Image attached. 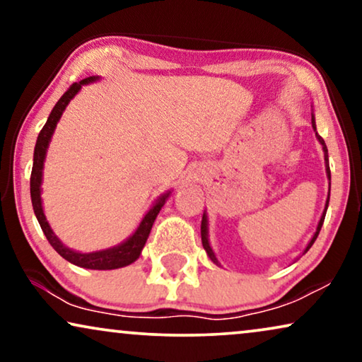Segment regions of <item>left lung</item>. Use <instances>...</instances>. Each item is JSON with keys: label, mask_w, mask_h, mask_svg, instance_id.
<instances>
[{"label": "left lung", "mask_w": 362, "mask_h": 362, "mask_svg": "<svg viewBox=\"0 0 362 362\" xmlns=\"http://www.w3.org/2000/svg\"><path fill=\"white\" fill-rule=\"evenodd\" d=\"M311 125H313V130L316 132L315 117H311ZM316 138H318V141L321 143V146H323V151H325V163H326V175H328V180H329V189H331V171H329V165H328V148H326V143H325L323 138H321V136L318 135V132H316ZM328 204H329V194H328V199H326V206H325L323 216H321V219H320V222H318V227H316L315 235L311 237L310 244L306 245V249H305L303 254H306V252L310 250V247L313 245V242L316 240V237H318L320 230H321V226H323V222H325V216H326V209H328ZM201 240H202V247H204V250L207 252V255H209V259H211L212 262H214L216 265H219V262H217L216 255H214V252H212L211 245H209V229H207V216H206V212H204V214H202V221H201Z\"/></svg>", "instance_id": "8db88e82"}]
</instances>
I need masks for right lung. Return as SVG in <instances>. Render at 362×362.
<instances>
[{
	"mask_svg": "<svg viewBox=\"0 0 362 362\" xmlns=\"http://www.w3.org/2000/svg\"><path fill=\"white\" fill-rule=\"evenodd\" d=\"M98 77H87L81 82L72 83L71 87L67 88V92L59 98V102L54 105L51 115H49L46 125L42 127L41 133H39L36 148H34V158H33V171H31V201H33V209L34 214L37 217L39 226L49 240V244L54 247V250L57 252L59 255L64 257L71 264L82 267V269H90V270H113L120 269V267H127L135 262L138 257L141 255L143 247L146 244L148 235H150V230L153 227V222H155L156 216L160 214L161 207L165 206L168 197H170L171 191H166L165 194H161L155 201V204L151 206V209L146 212L145 217H143L138 229L133 232V234L128 237L125 242L118 244L115 247H110V249L98 250V252H88V254H82V252H76L69 249L59 240V237L54 234L51 226L44 216L42 209V201H41V185H42V170H44V160H46V153L49 148V143H51L52 133L56 130L57 122L61 120L64 110L69 105V102L72 100L74 97L77 95V92L81 90L82 86L86 83L95 82Z\"/></svg>",
	"mask_w": 362,
	"mask_h": 362,
	"instance_id": "add662e5",
	"label": "right lung"
}]
</instances>
